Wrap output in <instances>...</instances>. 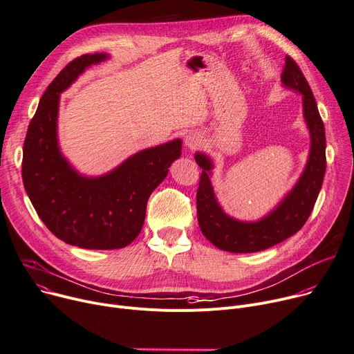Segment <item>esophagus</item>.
I'll return each mask as SVG.
<instances>
[{
  "mask_svg": "<svg viewBox=\"0 0 354 354\" xmlns=\"http://www.w3.org/2000/svg\"><path fill=\"white\" fill-rule=\"evenodd\" d=\"M200 145H201V134L192 131V133H188V134L185 136V146H187L188 149H196V147H198Z\"/></svg>",
  "mask_w": 354,
  "mask_h": 354,
  "instance_id": "34e87169",
  "label": "esophagus"
}]
</instances>
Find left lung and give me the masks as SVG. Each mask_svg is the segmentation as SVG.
<instances>
[{
    "instance_id": "8db88e82",
    "label": "left lung",
    "mask_w": 354,
    "mask_h": 354,
    "mask_svg": "<svg viewBox=\"0 0 354 354\" xmlns=\"http://www.w3.org/2000/svg\"><path fill=\"white\" fill-rule=\"evenodd\" d=\"M281 79L286 88L302 93L304 118L310 133V151L301 178L274 211L255 223L231 218L215 198L209 178L211 158L203 153L196 154L197 165L203 169L197 189L198 224L204 236L223 251L258 252L292 236L308 221L322 188L326 171V136L315 96L301 68L289 55L285 58Z\"/></svg>"
}]
</instances>
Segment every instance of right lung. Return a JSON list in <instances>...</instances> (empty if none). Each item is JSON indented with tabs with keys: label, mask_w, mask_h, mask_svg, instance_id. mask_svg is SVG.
I'll list each match as a JSON object with an SVG mask.
<instances>
[{
	"label": "right lung",
	"mask_w": 354,
	"mask_h": 354,
	"mask_svg": "<svg viewBox=\"0 0 354 354\" xmlns=\"http://www.w3.org/2000/svg\"><path fill=\"white\" fill-rule=\"evenodd\" d=\"M107 58L85 53L49 84L24 142L22 181L46 228L69 245L86 250L124 248L142 231L150 194L181 156L176 139L146 149L104 176L77 174L61 154L57 138L59 95L88 66Z\"/></svg>",
	"instance_id": "obj_1"
}]
</instances>
